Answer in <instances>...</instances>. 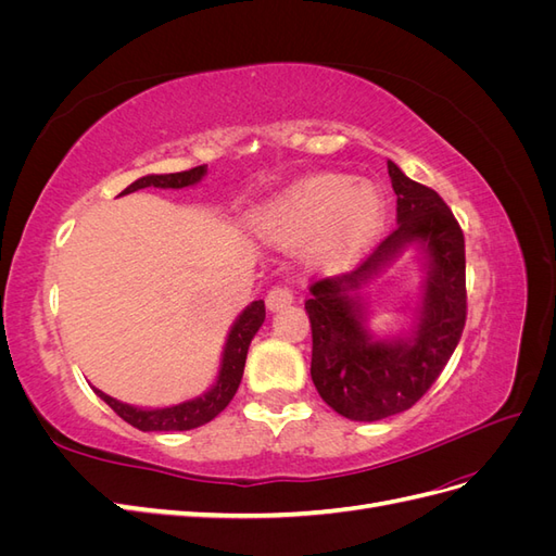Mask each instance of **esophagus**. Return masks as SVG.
I'll list each match as a JSON object with an SVG mask.
<instances>
[{"label": "esophagus", "instance_id": "esophagus-1", "mask_svg": "<svg viewBox=\"0 0 556 556\" xmlns=\"http://www.w3.org/2000/svg\"><path fill=\"white\" fill-rule=\"evenodd\" d=\"M292 301H294V292L288 288V285H276V288L266 294V308L280 311L285 306H290Z\"/></svg>", "mask_w": 556, "mask_h": 556}]
</instances>
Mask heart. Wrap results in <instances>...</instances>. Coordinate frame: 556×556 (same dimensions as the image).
I'll list each match as a JSON object with an SVG mask.
<instances>
[{
	"label": "heart",
	"instance_id": "1",
	"mask_svg": "<svg viewBox=\"0 0 556 556\" xmlns=\"http://www.w3.org/2000/svg\"><path fill=\"white\" fill-rule=\"evenodd\" d=\"M384 215V197L374 182L319 174L264 204L255 215V229L278 245L313 237L315 252L325 262H345L378 237Z\"/></svg>",
	"mask_w": 556,
	"mask_h": 556
}]
</instances>
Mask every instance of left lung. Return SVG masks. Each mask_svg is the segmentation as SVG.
I'll return each mask as SVG.
<instances>
[{
	"instance_id": "obj_1",
	"label": "left lung",
	"mask_w": 556,
	"mask_h": 556,
	"mask_svg": "<svg viewBox=\"0 0 556 556\" xmlns=\"http://www.w3.org/2000/svg\"><path fill=\"white\" fill-rule=\"evenodd\" d=\"M396 192V229L355 271L311 285V378L336 413L376 422L408 410L427 394L466 325L464 231L445 201L387 160ZM408 244H417L426 282L408 334L376 340L365 327L358 290Z\"/></svg>"
}]
</instances>
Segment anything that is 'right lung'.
Returning a JSON list of instances; mask_svg holds the SVG:
<instances>
[{"mask_svg":"<svg viewBox=\"0 0 556 556\" xmlns=\"http://www.w3.org/2000/svg\"><path fill=\"white\" fill-rule=\"evenodd\" d=\"M206 176V164L204 166H194L190 172H180V174H150L139 180H134L129 188L123 194L137 192L143 188H162V190H180V188H190V185H197L201 178ZM266 317L264 311V301H252L250 306L237 317V323L231 325L227 333V343L223 350V362H220V371H217V380L208 392H204L197 399L182 401L178 406L169 408H137L129 406V403L117 401L102 390H94L99 399H104L109 406L121 415L127 425L137 427L139 431H190L201 425L211 422L213 417L220 415L229 401L237 394L241 378H243V366L248 357V348L250 341L255 339V333L260 331L262 323Z\"/></svg>","mask_w":556,"mask_h":556,"instance_id":"obj_1","label":"right lung"}]
</instances>
